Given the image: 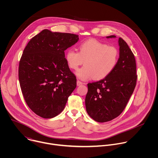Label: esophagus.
I'll list each match as a JSON object with an SVG mask.
<instances>
[{"label":"esophagus","instance_id":"obj_1","mask_svg":"<svg viewBox=\"0 0 158 158\" xmlns=\"http://www.w3.org/2000/svg\"><path fill=\"white\" fill-rule=\"evenodd\" d=\"M83 84V82H82L81 81H77V85H78V86H79V85H82Z\"/></svg>","mask_w":158,"mask_h":158}]
</instances>
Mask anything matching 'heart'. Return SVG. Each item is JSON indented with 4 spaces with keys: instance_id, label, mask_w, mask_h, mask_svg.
<instances>
[{
    "instance_id": "1",
    "label": "heart",
    "mask_w": 158,
    "mask_h": 158,
    "mask_svg": "<svg viewBox=\"0 0 158 158\" xmlns=\"http://www.w3.org/2000/svg\"><path fill=\"white\" fill-rule=\"evenodd\" d=\"M119 58V52L116 47L95 39L81 43L79 52L69 49L65 53V60L72 69H77L84 63L85 66L76 72L83 81L106 78L116 68Z\"/></svg>"
}]
</instances>
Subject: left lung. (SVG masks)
Masks as SVG:
<instances>
[{"label": "left lung", "mask_w": 158, "mask_h": 158, "mask_svg": "<svg viewBox=\"0 0 158 158\" xmlns=\"http://www.w3.org/2000/svg\"><path fill=\"white\" fill-rule=\"evenodd\" d=\"M109 35L107 38H114ZM119 58L114 70L106 78L87 84L85 104L94 121L105 123L119 116L125 109L136 85V64L127 43L119 38Z\"/></svg>", "instance_id": "obj_1"}]
</instances>
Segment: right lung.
Returning a JSON list of instances; mask_svg holds the SVG:
<instances>
[{
	"label": "right lung",
	"instance_id": "right-lung-1",
	"mask_svg": "<svg viewBox=\"0 0 158 158\" xmlns=\"http://www.w3.org/2000/svg\"><path fill=\"white\" fill-rule=\"evenodd\" d=\"M78 40L76 34L44 29L25 48L19 62V80L27 106L39 116L49 119L59 114L76 87V77L64 51Z\"/></svg>",
	"mask_w": 158,
	"mask_h": 158
}]
</instances>
